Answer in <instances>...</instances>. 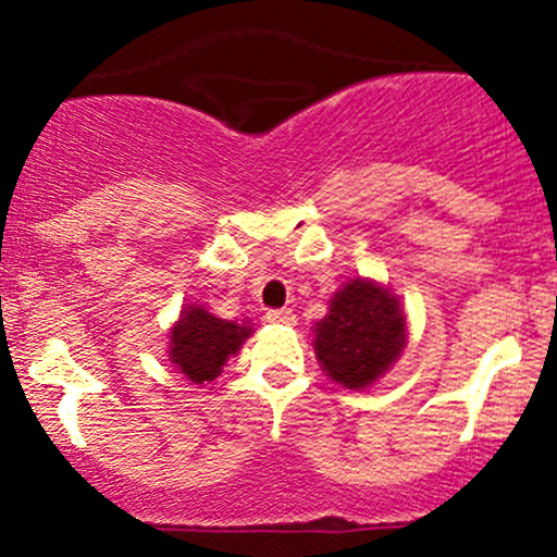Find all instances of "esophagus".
<instances>
[{
	"label": "esophagus",
	"instance_id": "1",
	"mask_svg": "<svg viewBox=\"0 0 557 557\" xmlns=\"http://www.w3.org/2000/svg\"><path fill=\"white\" fill-rule=\"evenodd\" d=\"M267 322L272 324H293L296 322V314L290 309H270L267 311Z\"/></svg>",
	"mask_w": 557,
	"mask_h": 557
}]
</instances>
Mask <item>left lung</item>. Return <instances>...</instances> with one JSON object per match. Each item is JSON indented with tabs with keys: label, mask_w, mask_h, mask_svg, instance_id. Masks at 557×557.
<instances>
[{
	"label": "left lung",
	"mask_w": 557,
	"mask_h": 557,
	"mask_svg": "<svg viewBox=\"0 0 557 557\" xmlns=\"http://www.w3.org/2000/svg\"><path fill=\"white\" fill-rule=\"evenodd\" d=\"M406 319L398 300L369 280H350L335 293L330 314L317 322V359L343 387H367L398 359Z\"/></svg>",
	"instance_id": "left-lung-1"
}]
</instances>
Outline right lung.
Here are the masks:
<instances>
[{
  "mask_svg": "<svg viewBox=\"0 0 557 557\" xmlns=\"http://www.w3.org/2000/svg\"><path fill=\"white\" fill-rule=\"evenodd\" d=\"M248 335L251 327L225 322L198 306H188L172 330L170 359L194 385H203L220 376L222 367Z\"/></svg>",
  "mask_w": 557,
  "mask_h": 557,
  "instance_id": "right-lung-1",
  "label": "right lung"
}]
</instances>
